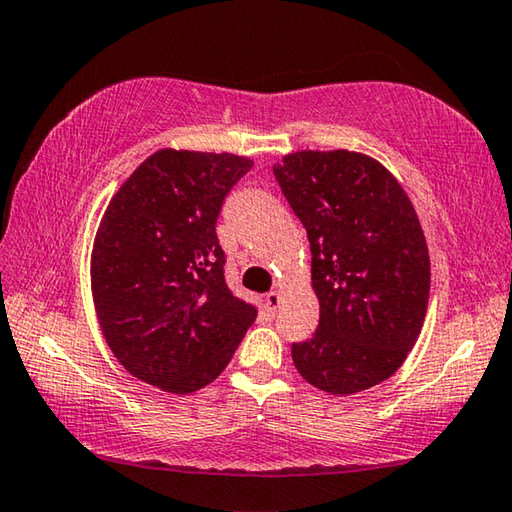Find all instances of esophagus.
<instances>
[{
	"label": "esophagus",
	"mask_w": 512,
	"mask_h": 512,
	"mask_svg": "<svg viewBox=\"0 0 512 512\" xmlns=\"http://www.w3.org/2000/svg\"><path fill=\"white\" fill-rule=\"evenodd\" d=\"M280 302H282V297H280V293H275V291H271V293H266L264 295V311H266V315H273L277 313V309H280Z\"/></svg>",
	"instance_id": "esophagus-1"
}]
</instances>
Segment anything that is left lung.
<instances>
[{
	"instance_id": "1",
	"label": "left lung",
	"mask_w": 512,
	"mask_h": 512,
	"mask_svg": "<svg viewBox=\"0 0 512 512\" xmlns=\"http://www.w3.org/2000/svg\"><path fill=\"white\" fill-rule=\"evenodd\" d=\"M311 244L320 322L293 342L297 371L329 394H356L403 365L430 297V255L412 201L365 154L295 152L273 165Z\"/></svg>"
}]
</instances>
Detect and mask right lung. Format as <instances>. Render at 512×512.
<instances>
[{
	"mask_svg": "<svg viewBox=\"0 0 512 512\" xmlns=\"http://www.w3.org/2000/svg\"><path fill=\"white\" fill-rule=\"evenodd\" d=\"M253 161L161 150L111 199L91 255L107 345L129 374L172 394L212 383L257 318L226 284L217 219Z\"/></svg>",
	"mask_w": 512,
	"mask_h": 512,
	"instance_id": "obj_1",
	"label": "right lung"
}]
</instances>
